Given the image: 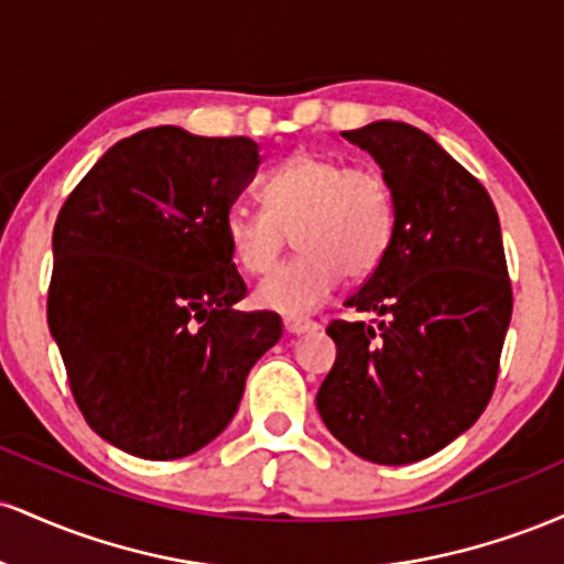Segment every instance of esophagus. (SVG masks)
Segmentation results:
<instances>
[{"instance_id":"esophagus-1","label":"esophagus","mask_w":564,"mask_h":564,"mask_svg":"<svg viewBox=\"0 0 564 564\" xmlns=\"http://www.w3.org/2000/svg\"><path fill=\"white\" fill-rule=\"evenodd\" d=\"M283 328H286V334H307V332H315L318 328V323L315 321H307V318H283Z\"/></svg>"}]
</instances>
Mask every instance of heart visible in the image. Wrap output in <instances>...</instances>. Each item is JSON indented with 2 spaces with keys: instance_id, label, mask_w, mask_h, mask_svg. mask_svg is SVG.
Instances as JSON below:
<instances>
[{
  "instance_id": "1",
  "label": "heart",
  "mask_w": 564,
  "mask_h": 564,
  "mask_svg": "<svg viewBox=\"0 0 564 564\" xmlns=\"http://www.w3.org/2000/svg\"><path fill=\"white\" fill-rule=\"evenodd\" d=\"M262 200L264 209L232 206L225 241L243 273L262 275L294 232L300 254L254 291V302L273 313H313L341 275H371L392 241L394 198L384 174L332 153L296 151L264 180Z\"/></svg>"
}]
</instances>
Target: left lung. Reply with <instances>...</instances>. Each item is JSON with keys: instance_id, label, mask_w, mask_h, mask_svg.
Segmentation results:
<instances>
[{"instance_id": "1", "label": "left lung", "mask_w": 564, "mask_h": 564, "mask_svg": "<svg viewBox=\"0 0 564 564\" xmlns=\"http://www.w3.org/2000/svg\"><path fill=\"white\" fill-rule=\"evenodd\" d=\"M341 138L371 153L392 187L384 260L345 302L379 321H334L336 360L318 413L373 464L422 462L467 432L496 390L511 283L496 206L430 134L373 121Z\"/></svg>"}]
</instances>
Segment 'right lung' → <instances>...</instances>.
<instances>
[{"instance_id": "1", "label": "right lung", "mask_w": 564, "mask_h": 564, "mask_svg": "<svg viewBox=\"0 0 564 564\" xmlns=\"http://www.w3.org/2000/svg\"><path fill=\"white\" fill-rule=\"evenodd\" d=\"M249 138L142 129L108 148L53 230L47 321L76 405L102 440L151 462L212 443L251 366L281 339L246 296L225 217L260 166Z\"/></svg>"}]
</instances>
